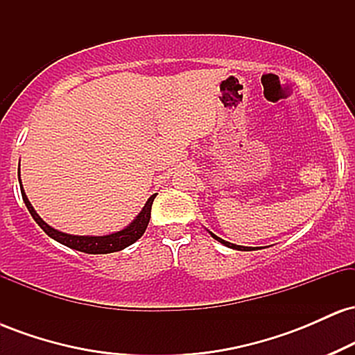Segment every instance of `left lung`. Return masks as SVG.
I'll return each mask as SVG.
<instances>
[{
  "label": "left lung",
  "mask_w": 355,
  "mask_h": 355,
  "mask_svg": "<svg viewBox=\"0 0 355 355\" xmlns=\"http://www.w3.org/2000/svg\"><path fill=\"white\" fill-rule=\"evenodd\" d=\"M210 235L211 237H214L215 240H218L220 243H223V245H227V247H230V248H235V250H248V248H245V247H242V245H235V243H230V242H225V240H222L220 237H217V235H214L210 232Z\"/></svg>",
  "instance_id": "8db88e82"
}]
</instances>
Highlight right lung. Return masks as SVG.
Instances as JSON below:
<instances>
[{"label":"right lung","mask_w":355,"mask_h":355,"mask_svg":"<svg viewBox=\"0 0 355 355\" xmlns=\"http://www.w3.org/2000/svg\"><path fill=\"white\" fill-rule=\"evenodd\" d=\"M19 189H21V197L24 205H26L28 211L31 214V217L35 218V222L38 223L40 227L44 230V234L48 237L55 239L56 242L63 243V245L75 248L78 252H85V254H112V252H118L123 250L132 243H135L141 235L145 234L146 227H148L150 222V215H152V203L153 198L157 197V193L152 195L148 198V202L145 203V207L141 209L140 214L137 215V218L130 223L128 227H125L123 230L115 232V234L110 235H103V237H92V235H70V234H63V232L53 229V227L48 225L44 220L36 214V210L33 209L30 200H28L26 193H24L23 185H21V178H19Z\"/></svg>","instance_id":"add662e5"}]
</instances>
